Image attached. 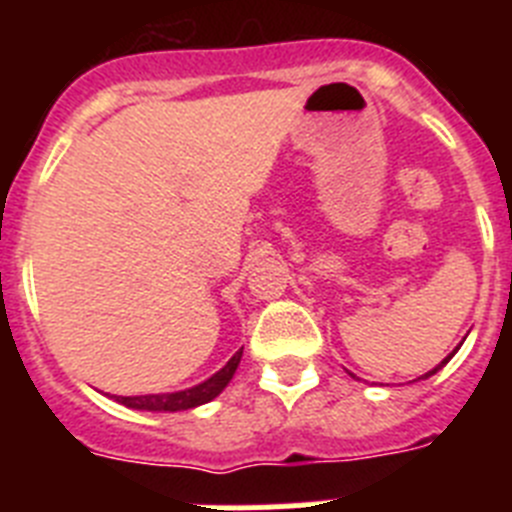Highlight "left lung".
Listing matches in <instances>:
<instances>
[{"label": "left lung", "mask_w": 512, "mask_h": 512, "mask_svg": "<svg viewBox=\"0 0 512 512\" xmlns=\"http://www.w3.org/2000/svg\"><path fill=\"white\" fill-rule=\"evenodd\" d=\"M456 351H459V346H456V348H454V354H456ZM454 354H449V356H446V359H443V361H441V364H438V366H436V369H431V372H428V374H423V377H418V379H425V377H431V374H436V372H438V369H441V366H443V364H446V361H449V359H451V356H454Z\"/></svg>", "instance_id": "obj_1"}]
</instances>
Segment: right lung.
<instances>
[{
  "label": "right lung",
  "mask_w": 512,
  "mask_h": 512,
  "mask_svg": "<svg viewBox=\"0 0 512 512\" xmlns=\"http://www.w3.org/2000/svg\"><path fill=\"white\" fill-rule=\"evenodd\" d=\"M243 348L241 351H235L233 359L220 369L217 374H212L210 379H205L202 384H194L189 390L182 392H164V395H135V397H117L115 400L125 408L133 410H151V413H179V410H192L197 405H205V402L215 400L220 392L228 387V382L233 379L235 369L241 364Z\"/></svg>",
  "instance_id": "obj_1"
}]
</instances>
